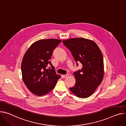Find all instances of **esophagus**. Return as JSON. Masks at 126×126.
<instances>
[{"label":"esophagus","instance_id":"esophagus-1","mask_svg":"<svg viewBox=\"0 0 126 126\" xmlns=\"http://www.w3.org/2000/svg\"><path fill=\"white\" fill-rule=\"evenodd\" d=\"M69 76V74H66V75H64V77L65 78H67V77H68Z\"/></svg>","mask_w":126,"mask_h":126}]
</instances>
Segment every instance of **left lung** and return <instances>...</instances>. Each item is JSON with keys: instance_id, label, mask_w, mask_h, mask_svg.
Instances as JSON below:
<instances>
[{"instance_id": "obj_1", "label": "left lung", "mask_w": 126, "mask_h": 126, "mask_svg": "<svg viewBox=\"0 0 126 126\" xmlns=\"http://www.w3.org/2000/svg\"><path fill=\"white\" fill-rule=\"evenodd\" d=\"M75 61L81 63V70L73 73L76 83L69 88L76 96L87 98L92 95L102 82L104 75V59L102 53L93 41L82 38L63 40Z\"/></svg>"}]
</instances>
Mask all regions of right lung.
Wrapping results in <instances>:
<instances>
[{
  "instance_id": "add662e5",
  "label": "right lung",
  "mask_w": 126,
  "mask_h": 126,
  "mask_svg": "<svg viewBox=\"0 0 126 126\" xmlns=\"http://www.w3.org/2000/svg\"><path fill=\"white\" fill-rule=\"evenodd\" d=\"M62 41L42 39L33 43L22 59V77L31 93L38 96L48 94L54 89L60 75H57L50 59L53 50ZM50 64L51 66H47Z\"/></svg>"
}]
</instances>
